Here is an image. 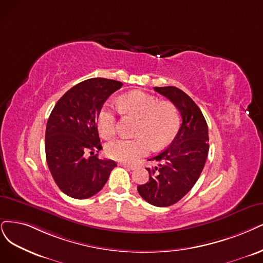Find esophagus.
<instances>
[{
  "label": "esophagus",
  "instance_id": "obj_1",
  "mask_svg": "<svg viewBox=\"0 0 263 263\" xmlns=\"http://www.w3.org/2000/svg\"><path fill=\"white\" fill-rule=\"evenodd\" d=\"M119 166L124 167V168H128L130 170H134L135 169V166H133V164H129V163H125V162H120Z\"/></svg>",
  "mask_w": 263,
  "mask_h": 263
}]
</instances>
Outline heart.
I'll return each mask as SVG.
<instances>
[{"instance_id": "1", "label": "heart", "mask_w": 263, "mask_h": 263, "mask_svg": "<svg viewBox=\"0 0 263 263\" xmlns=\"http://www.w3.org/2000/svg\"><path fill=\"white\" fill-rule=\"evenodd\" d=\"M118 109L124 116L138 119L131 139H121L109 143L106 154L115 160L134 162L146 155L152 145L155 149L168 145L176 137L180 117L177 107L171 102L160 101L141 91L123 95L118 102ZM97 126L105 140L112 139L117 132V116L110 105H105L97 116Z\"/></svg>"}]
</instances>
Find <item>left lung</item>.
I'll list each match as a JSON object with an SVG mask.
<instances>
[{
    "mask_svg": "<svg viewBox=\"0 0 263 263\" xmlns=\"http://www.w3.org/2000/svg\"><path fill=\"white\" fill-rule=\"evenodd\" d=\"M177 107L182 124L169 146L148 160L156 166L146 168L149 181L138 186L143 199L156 207L178 202L195 185L209 151L208 125L199 107L176 86L154 87Z\"/></svg>",
    "mask_w": 263,
    "mask_h": 263,
    "instance_id": "1",
    "label": "left lung"
}]
</instances>
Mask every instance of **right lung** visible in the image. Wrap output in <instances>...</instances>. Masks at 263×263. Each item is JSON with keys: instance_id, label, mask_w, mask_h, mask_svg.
<instances>
[{"instance_id": "obj_1", "label": "right lung", "mask_w": 263, "mask_h": 263, "mask_svg": "<svg viewBox=\"0 0 263 263\" xmlns=\"http://www.w3.org/2000/svg\"><path fill=\"white\" fill-rule=\"evenodd\" d=\"M122 83L92 78L67 91L53 108L45 131L48 169L60 190L76 199L99 193L117 163L100 159L97 116L105 101ZM90 156L87 157V154Z\"/></svg>"}]
</instances>
